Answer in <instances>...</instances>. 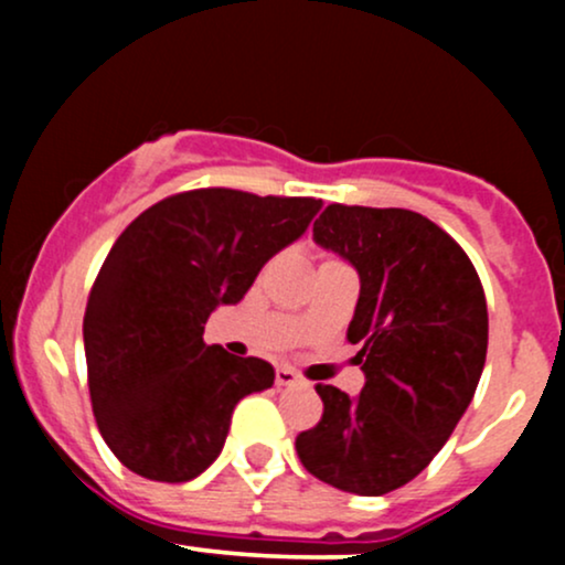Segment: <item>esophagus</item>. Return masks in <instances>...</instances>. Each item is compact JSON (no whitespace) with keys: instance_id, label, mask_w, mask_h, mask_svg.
Segmentation results:
<instances>
[{"instance_id":"34e87169","label":"esophagus","mask_w":565,"mask_h":565,"mask_svg":"<svg viewBox=\"0 0 565 565\" xmlns=\"http://www.w3.org/2000/svg\"><path fill=\"white\" fill-rule=\"evenodd\" d=\"M276 385H281V387L302 385V380H300V374H297L291 366H278L276 369Z\"/></svg>"}]
</instances>
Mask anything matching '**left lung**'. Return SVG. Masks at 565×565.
<instances>
[{"label":"left lung","instance_id":"obj_1","mask_svg":"<svg viewBox=\"0 0 565 565\" xmlns=\"http://www.w3.org/2000/svg\"><path fill=\"white\" fill-rule=\"evenodd\" d=\"M313 242L355 268L348 340L364 391L316 385L323 417L297 436L319 481L382 497L417 478L468 412L486 364L489 313L481 278L446 231L408 210L329 204Z\"/></svg>","mask_w":565,"mask_h":565}]
</instances>
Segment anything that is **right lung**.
Listing matches in <instances>:
<instances>
[{"instance_id":"add662e5","label":"right lung","mask_w":565,"mask_h":565,"mask_svg":"<svg viewBox=\"0 0 565 565\" xmlns=\"http://www.w3.org/2000/svg\"><path fill=\"white\" fill-rule=\"evenodd\" d=\"M319 199L199 188L148 206L108 252L84 310V355L100 436L125 468L183 483L210 468L231 414L276 372L206 345L270 257L308 231Z\"/></svg>"}]
</instances>
